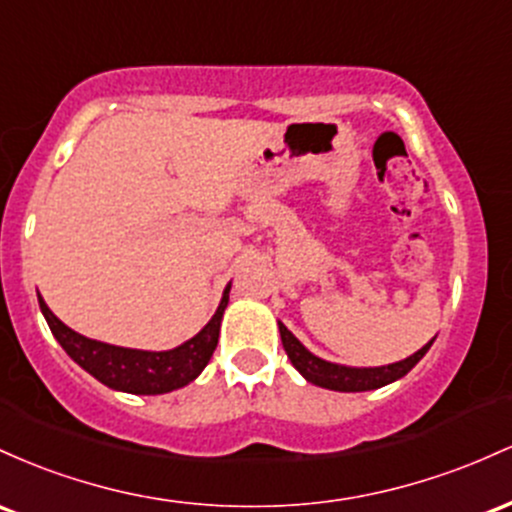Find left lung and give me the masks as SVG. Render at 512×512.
Masks as SVG:
<instances>
[{"label":"left lung","instance_id":"1","mask_svg":"<svg viewBox=\"0 0 512 512\" xmlns=\"http://www.w3.org/2000/svg\"><path fill=\"white\" fill-rule=\"evenodd\" d=\"M278 329L280 338H283L287 358L292 360V365L297 367V372H300L304 380L324 389H336V392H367V389H380L384 384L399 380V377H404L406 372L428 353V348L433 346V341H430L418 350V353H413L411 358L387 367H346L326 363V360L309 353V350L287 331L285 324H278Z\"/></svg>","mask_w":512,"mask_h":512}]
</instances>
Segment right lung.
Segmentation results:
<instances>
[{
	"label": "right lung",
	"instance_id": "obj_1",
	"mask_svg": "<svg viewBox=\"0 0 512 512\" xmlns=\"http://www.w3.org/2000/svg\"><path fill=\"white\" fill-rule=\"evenodd\" d=\"M40 312L48 321L50 331L57 338L65 353L84 367L89 375L106 384V387L118 389V392L130 394H166L174 389L186 387L195 377L203 372V367L210 363L212 353L217 348V338H220V321L229 302V287L225 290L220 307H217L215 317L208 321L198 336L186 341L183 346L174 350H164V353H149V350H132L108 346V343L91 341L82 333L72 331L70 326L62 324L38 295Z\"/></svg>",
	"mask_w": 512,
	"mask_h": 512
}]
</instances>
